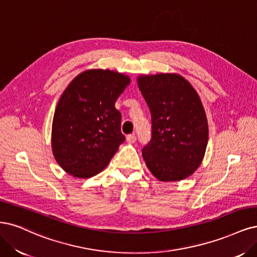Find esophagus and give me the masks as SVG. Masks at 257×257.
I'll return each mask as SVG.
<instances>
[{
	"label": "esophagus",
	"instance_id": "esophagus-1",
	"mask_svg": "<svg viewBox=\"0 0 257 257\" xmlns=\"http://www.w3.org/2000/svg\"><path fill=\"white\" fill-rule=\"evenodd\" d=\"M126 141L128 144H134L136 143V136L134 134H131L126 136Z\"/></svg>",
	"mask_w": 257,
	"mask_h": 257
}]
</instances>
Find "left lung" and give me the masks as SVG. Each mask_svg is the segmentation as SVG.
<instances>
[{
    "label": "left lung",
    "instance_id": "obj_1",
    "mask_svg": "<svg viewBox=\"0 0 257 257\" xmlns=\"http://www.w3.org/2000/svg\"><path fill=\"white\" fill-rule=\"evenodd\" d=\"M137 83L152 117V138L143 149L148 169L161 182H178L201 165L208 141L200 96L180 74L139 75Z\"/></svg>",
    "mask_w": 257,
    "mask_h": 257
}]
</instances>
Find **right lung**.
Segmentation results:
<instances>
[{
	"instance_id": "add662e5",
	"label": "right lung",
	"mask_w": 257,
	"mask_h": 257,
	"mask_svg": "<svg viewBox=\"0 0 257 257\" xmlns=\"http://www.w3.org/2000/svg\"><path fill=\"white\" fill-rule=\"evenodd\" d=\"M131 83L112 70L90 69L68 85L52 123V151L70 175L88 179L100 173L124 143L121 113L114 103Z\"/></svg>"
}]
</instances>
